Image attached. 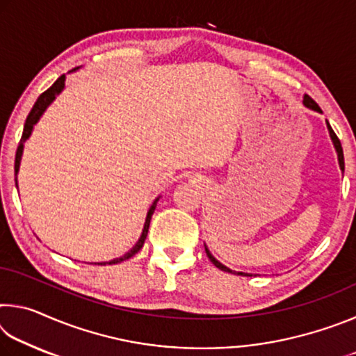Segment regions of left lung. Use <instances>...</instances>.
<instances>
[{
	"mask_svg": "<svg viewBox=\"0 0 356 356\" xmlns=\"http://www.w3.org/2000/svg\"><path fill=\"white\" fill-rule=\"evenodd\" d=\"M303 105L305 106H308V108H311V110H314V111H318V113H322V110H321V106H318L314 100H312L309 95H305L303 97ZM327 127H328V131H330V136H331V140H333V144H334V147H336V152H337V160H339V166H341V170L344 171V152H342V146H341V141H339V138L336 136V134L333 131V129H331V125L328 124V120H327ZM206 252H207V256H209V259H210V262H212L215 267H218L220 270H222V272H227V273H234L231 268H227V267H225V265H222L221 262H218L216 261V259L210 254V251L207 250V246H206ZM240 275H243V273H240Z\"/></svg>",
	"mask_w": 356,
	"mask_h": 356,
	"instance_id": "8db88e82",
	"label": "left lung"
}]
</instances>
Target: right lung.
<instances>
[{
  "instance_id": "obj_1",
  "label": "right lung",
  "mask_w": 356,
  "mask_h": 356,
  "mask_svg": "<svg viewBox=\"0 0 356 356\" xmlns=\"http://www.w3.org/2000/svg\"><path fill=\"white\" fill-rule=\"evenodd\" d=\"M76 69H78V67H76ZM74 70H75V69H74ZM64 81H65V75H61V76H59L58 80H56L55 83H53L50 88L47 89L45 92H42V94L39 95V99L35 100V104H34V106H33V110L29 111V114H28L26 122H25V127H23L22 140H20V143H19V147H17V154H15V166H14V170H15V185H17V172H19L20 160H22V154H23V144H25V141L28 140L29 135H31L33 127H34L35 124H38V120L40 119L42 114H44V111L47 110V106L50 105L51 102L55 100L56 95H58L59 92H61L63 89H64ZM156 202H159V197H156V200L152 202V206H150V209H149L147 216H146V222H144L143 234H141L140 240H138V242H136V245L134 246V248H131L129 252H125L124 256L113 259V261H110V262H99V265H105V264H110V265H111V264H119V262H122V261H127V259H130L131 256H135L136 252L143 248L144 240H146V237H147V231H149L150 218H152V213H154V210H155V207H156Z\"/></svg>"
}]
</instances>
